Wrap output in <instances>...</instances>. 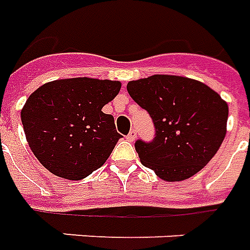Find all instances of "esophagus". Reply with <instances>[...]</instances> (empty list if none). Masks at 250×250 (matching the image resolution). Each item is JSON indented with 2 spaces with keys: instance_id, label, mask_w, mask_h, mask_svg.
<instances>
[{
  "instance_id": "1",
  "label": "esophagus",
  "mask_w": 250,
  "mask_h": 250,
  "mask_svg": "<svg viewBox=\"0 0 250 250\" xmlns=\"http://www.w3.org/2000/svg\"><path fill=\"white\" fill-rule=\"evenodd\" d=\"M136 137H137V132H136V129H132V130L129 132L128 136H126V139H128L129 141H134Z\"/></svg>"
}]
</instances>
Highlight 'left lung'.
Instances as JSON below:
<instances>
[{"label":"left lung","instance_id":"obj_1","mask_svg":"<svg viewBox=\"0 0 250 250\" xmlns=\"http://www.w3.org/2000/svg\"><path fill=\"white\" fill-rule=\"evenodd\" d=\"M132 100L152 118L155 137L137 140L143 166L167 182L199 172L217 153L226 134L229 107L203 83L175 75H152L128 83Z\"/></svg>","mask_w":250,"mask_h":250}]
</instances>
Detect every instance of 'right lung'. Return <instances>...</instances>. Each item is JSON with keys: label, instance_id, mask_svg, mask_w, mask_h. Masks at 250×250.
Masks as SVG:
<instances>
[{"label": "right lung", "instance_id": "1", "mask_svg": "<svg viewBox=\"0 0 250 250\" xmlns=\"http://www.w3.org/2000/svg\"><path fill=\"white\" fill-rule=\"evenodd\" d=\"M120 88L114 81L72 78L45 83L29 95L21 122L32 152L49 172L79 180L104 166L122 136L102 107Z\"/></svg>", "mask_w": 250, "mask_h": 250}]
</instances>
